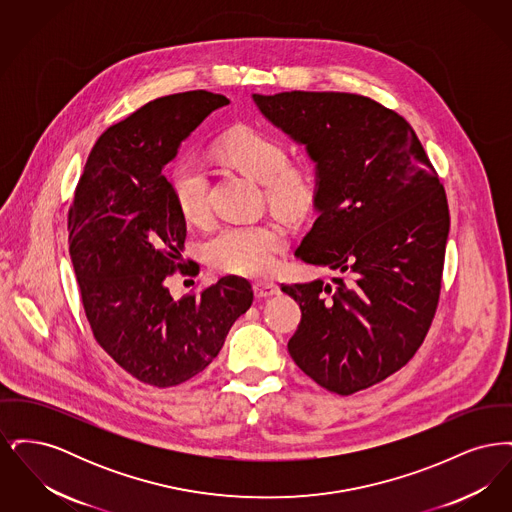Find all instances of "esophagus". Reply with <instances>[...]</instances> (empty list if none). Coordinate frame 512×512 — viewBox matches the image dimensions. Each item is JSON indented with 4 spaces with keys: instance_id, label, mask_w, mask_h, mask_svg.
Returning a JSON list of instances; mask_svg holds the SVG:
<instances>
[{
    "instance_id": "obj_1",
    "label": "esophagus",
    "mask_w": 512,
    "mask_h": 512,
    "mask_svg": "<svg viewBox=\"0 0 512 512\" xmlns=\"http://www.w3.org/2000/svg\"><path fill=\"white\" fill-rule=\"evenodd\" d=\"M253 292L259 297V299H267L272 295H278L280 288L274 284V282H268V280H261V282H255L253 284Z\"/></svg>"
}]
</instances>
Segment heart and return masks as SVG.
Masks as SVG:
<instances>
[{"mask_svg":"<svg viewBox=\"0 0 512 512\" xmlns=\"http://www.w3.org/2000/svg\"><path fill=\"white\" fill-rule=\"evenodd\" d=\"M220 159L265 184L272 207L288 215L311 209L317 195V172L307 165H286V146L257 128H236L217 146ZM171 190L178 209L188 219L207 211L209 176L194 157H182L171 171ZM286 245V234L276 224H226L205 244L209 263L224 272L255 276L274 265L276 253Z\"/></svg>","mask_w":512,"mask_h":512,"instance_id":"b5f03b06","label":"heart"}]
</instances>
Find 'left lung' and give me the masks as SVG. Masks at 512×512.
I'll return each mask as SVG.
<instances>
[{
	"instance_id": "1",
	"label": "left lung",
	"mask_w": 512,
	"mask_h": 512,
	"mask_svg": "<svg viewBox=\"0 0 512 512\" xmlns=\"http://www.w3.org/2000/svg\"><path fill=\"white\" fill-rule=\"evenodd\" d=\"M253 101L315 163L318 217L295 257L338 272L332 282L282 284L301 307L288 351L318 386L365 390L407 365L432 324L449 236L445 190L411 124L374 99L284 92Z\"/></svg>"
}]
</instances>
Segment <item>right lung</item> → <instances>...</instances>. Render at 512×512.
<instances>
[{
  "mask_svg": "<svg viewBox=\"0 0 512 512\" xmlns=\"http://www.w3.org/2000/svg\"><path fill=\"white\" fill-rule=\"evenodd\" d=\"M230 99L205 90L149 101L109 126L86 161L69 211V251L86 318L105 353L136 380L171 388L203 372L253 303L245 278L172 299L186 219L163 169ZM197 272V268H195Z\"/></svg>",
  "mask_w": 512,
  "mask_h": 512,
  "instance_id": "right-lung-1",
  "label": "right lung"
}]
</instances>
